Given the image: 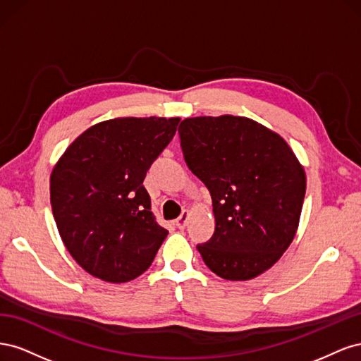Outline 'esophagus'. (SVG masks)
<instances>
[{
	"label": "esophagus",
	"instance_id": "esophagus-1",
	"mask_svg": "<svg viewBox=\"0 0 361 361\" xmlns=\"http://www.w3.org/2000/svg\"><path fill=\"white\" fill-rule=\"evenodd\" d=\"M188 215H190L188 211H182L180 216L176 220V227L178 228H185V226H187V221H188Z\"/></svg>",
	"mask_w": 361,
	"mask_h": 361
}]
</instances>
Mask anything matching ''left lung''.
<instances>
[{
    "instance_id": "left-lung-1",
    "label": "left lung",
    "mask_w": 361,
    "mask_h": 361,
    "mask_svg": "<svg viewBox=\"0 0 361 361\" xmlns=\"http://www.w3.org/2000/svg\"><path fill=\"white\" fill-rule=\"evenodd\" d=\"M188 169L209 190L215 232L197 250L226 280L269 269L297 233L305 174L289 145L255 120L192 117L179 125Z\"/></svg>"
}]
</instances>
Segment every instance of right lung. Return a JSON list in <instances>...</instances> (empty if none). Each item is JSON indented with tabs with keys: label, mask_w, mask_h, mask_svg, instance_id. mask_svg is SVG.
Listing matches in <instances>:
<instances>
[{
	"label": "right lung",
	"mask_w": 361,
	"mask_h": 361,
	"mask_svg": "<svg viewBox=\"0 0 361 361\" xmlns=\"http://www.w3.org/2000/svg\"><path fill=\"white\" fill-rule=\"evenodd\" d=\"M179 120L101 122L76 138L54 167V220L68 251L89 274L125 283L154 262L169 231L150 211L143 180L176 134Z\"/></svg>",
	"instance_id": "right-lung-1"
}]
</instances>
